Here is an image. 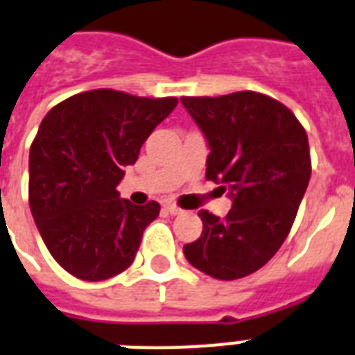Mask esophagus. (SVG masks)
I'll return each instance as SVG.
<instances>
[{
    "label": "esophagus",
    "mask_w": 355,
    "mask_h": 355,
    "mask_svg": "<svg viewBox=\"0 0 355 355\" xmlns=\"http://www.w3.org/2000/svg\"><path fill=\"white\" fill-rule=\"evenodd\" d=\"M164 207H166L167 212L173 214V216H177V214H182V208H178L177 205H175V202H166Z\"/></svg>",
    "instance_id": "34e87169"
}]
</instances>
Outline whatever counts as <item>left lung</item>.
I'll list each match as a JSON object with an SVG mask.
<instances>
[{
	"instance_id": "1",
	"label": "left lung",
	"mask_w": 355,
	"mask_h": 355,
	"mask_svg": "<svg viewBox=\"0 0 355 355\" xmlns=\"http://www.w3.org/2000/svg\"><path fill=\"white\" fill-rule=\"evenodd\" d=\"M180 102L210 148L207 178L232 201L223 220L199 212L202 234L184 255L210 277L240 279L264 266L291 232L311 178L307 134L286 105L253 91Z\"/></svg>"
}]
</instances>
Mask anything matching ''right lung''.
Returning a JSON list of instances; mask_svg holds the SVG:
<instances>
[{
    "instance_id": "1",
    "label": "right lung",
    "mask_w": 355,
    "mask_h": 355,
    "mask_svg": "<svg viewBox=\"0 0 355 355\" xmlns=\"http://www.w3.org/2000/svg\"><path fill=\"white\" fill-rule=\"evenodd\" d=\"M177 104L96 89L42 119L29 150V207L51 257L78 279H110L134 262L159 205L135 207L117 186Z\"/></svg>"
}]
</instances>
